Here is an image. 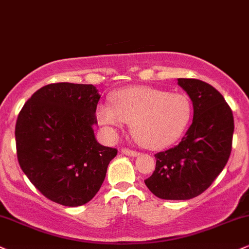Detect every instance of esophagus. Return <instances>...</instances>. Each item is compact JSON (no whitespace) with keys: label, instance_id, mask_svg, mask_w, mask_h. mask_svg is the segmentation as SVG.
<instances>
[{"label":"esophagus","instance_id":"34e87169","mask_svg":"<svg viewBox=\"0 0 249 249\" xmlns=\"http://www.w3.org/2000/svg\"><path fill=\"white\" fill-rule=\"evenodd\" d=\"M122 153L125 154V155L127 156H132V157H135L139 155V153L137 152V150H132V149H127V148H123L122 149Z\"/></svg>","mask_w":249,"mask_h":249}]
</instances>
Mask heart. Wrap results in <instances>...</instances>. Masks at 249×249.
<instances>
[{
  "label": "heart",
  "instance_id": "1",
  "mask_svg": "<svg viewBox=\"0 0 249 249\" xmlns=\"http://www.w3.org/2000/svg\"><path fill=\"white\" fill-rule=\"evenodd\" d=\"M112 107L97 110L100 124L115 135L124 123H131L135 139L147 148L160 149L176 142L192 118V105L184 94H169L150 87H131L112 96Z\"/></svg>",
  "mask_w": 249,
  "mask_h": 249
}]
</instances>
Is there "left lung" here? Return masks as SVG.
<instances>
[{
    "label": "left lung",
    "instance_id": "left-lung-1",
    "mask_svg": "<svg viewBox=\"0 0 249 249\" xmlns=\"http://www.w3.org/2000/svg\"><path fill=\"white\" fill-rule=\"evenodd\" d=\"M193 103V122L177 146L155 154L146 186L164 200L193 199L208 188L228 163L234 122L224 97L212 85L179 78Z\"/></svg>",
    "mask_w": 249,
    "mask_h": 249
}]
</instances>
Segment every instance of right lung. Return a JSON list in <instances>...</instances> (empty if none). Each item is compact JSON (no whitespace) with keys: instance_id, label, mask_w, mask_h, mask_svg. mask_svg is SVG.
<instances>
[{"instance_id":"right-lung-1","label":"right lung","mask_w":249,"mask_h":249,"mask_svg":"<svg viewBox=\"0 0 249 249\" xmlns=\"http://www.w3.org/2000/svg\"><path fill=\"white\" fill-rule=\"evenodd\" d=\"M100 97L93 85L50 84L37 89L18 115L20 168L37 191L62 206L89 202L117 155L94 135Z\"/></svg>"}]
</instances>
